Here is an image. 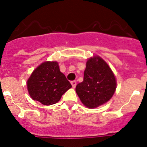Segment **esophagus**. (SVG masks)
<instances>
[{
	"label": "esophagus",
	"mask_w": 147,
	"mask_h": 147,
	"mask_svg": "<svg viewBox=\"0 0 147 147\" xmlns=\"http://www.w3.org/2000/svg\"><path fill=\"white\" fill-rule=\"evenodd\" d=\"M71 84H72V88H75L77 85V82L76 81H72L71 82Z\"/></svg>",
	"instance_id": "esophagus-1"
}]
</instances>
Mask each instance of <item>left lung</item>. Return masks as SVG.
Instances as JSON below:
<instances>
[{
  "instance_id": "1",
  "label": "left lung",
  "mask_w": 147,
  "mask_h": 147,
  "mask_svg": "<svg viewBox=\"0 0 147 147\" xmlns=\"http://www.w3.org/2000/svg\"><path fill=\"white\" fill-rule=\"evenodd\" d=\"M116 87V78L110 66L99 55H94L87 59L83 82L75 90L84 106L95 109L107 103Z\"/></svg>"
}]
</instances>
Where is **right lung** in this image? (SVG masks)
Listing matches in <instances>:
<instances>
[{"label":"right lung","mask_w":147,"mask_h":147,"mask_svg":"<svg viewBox=\"0 0 147 147\" xmlns=\"http://www.w3.org/2000/svg\"><path fill=\"white\" fill-rule=\"evenodd\" d=\"M27 87L32 99L50 106L58 103L72 85L60 70L58 62L44 61L32 72Z\"/></svg>","instance_id":"obj_1"}]
</instances>
